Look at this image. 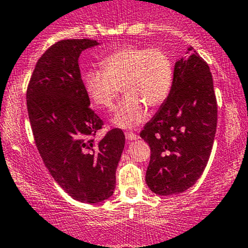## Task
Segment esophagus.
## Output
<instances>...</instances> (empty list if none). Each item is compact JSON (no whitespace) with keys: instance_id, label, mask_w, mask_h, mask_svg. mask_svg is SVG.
Instances as JSON below:
<instances>
[{"instance_id":"34e87169","label":"esophagus","mask_w":248,"mask_h":248,"mask_svg":"<svg viewBox=\"0 0 248 248\" xmlns=\"http://www.w3.org/2000/svg\"><path fill=\"white\" fill-rule=\"evenodd\" d=\"M125 138H126L127 140H136V139L139 138V136L133 132H125Z\"/></svg>"}]
</instances>
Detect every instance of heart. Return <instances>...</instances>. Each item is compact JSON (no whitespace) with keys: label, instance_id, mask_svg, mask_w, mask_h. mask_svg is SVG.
Wrapping results in <instances>:
<instances>
[{"label":"heart","instance_id":"obj_1","mask_svg":"<svg viewBox=\"0 0 248 248\" xmlns=\"http://www.w3.org/2000/svg\"><path fill=\"white\" fill-rule=\"evenodd\" d=\"M104 69H91L84 75V88L94 104L112 109L122 90L125 97L113 116V123L130 129L143 123L146 105L163 104L173 85V63L168 52L158 48L127 46L102 61Z\"/></svg>","mask_w":248,"mask_h":248}]
</instances>
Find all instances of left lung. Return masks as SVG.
<instances>
[{"label":"left lung","mask_w":248,"mask_h":248,"mask_svg":"<svg viewBox=\"0 0 248 248\" xmlns=\"http://www.w3.org/2000/svg\"><path fill=\"white\" fill-rule=\"evenodd\" d=\"M192 55L174 65L173 85L158 112L141 130L151 157L146 184L159 196L182 193L196 184L212 151L218 107L207 63Z\"/></svg>","instance_id":"left-lung-1"}]
</instances>
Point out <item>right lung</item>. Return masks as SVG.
Wrapping results in <instances>:
<instances>
[{"mask_svg":"<svg viewBox=\"0 0 248 248\" xmlns=\"http://www.w3.org/2000/svg\"><path fill=\"white\" fill-rule=\"evenodd\" d=\"M98 46L89 38L62 40L37 61L27 89V108L44 165L71 198L94 204L110 198L125 144L121 129L93 139L103 121L90 108L80 77V52Z\"/></svg>","mask_w":248,"mask_h":248,"instance_id":"1","label":"right lung"}]
</instances>
